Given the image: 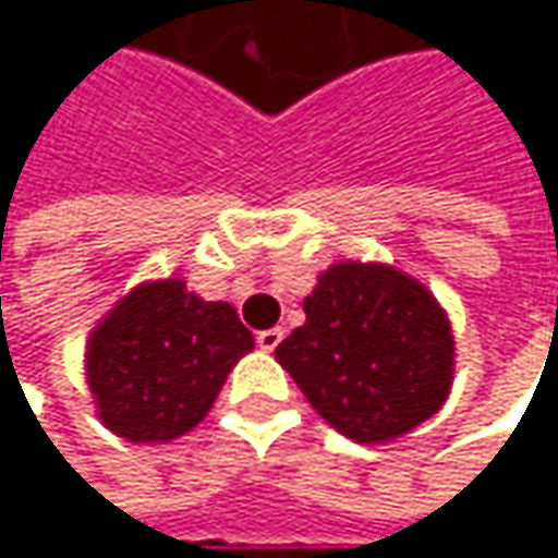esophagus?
I'll use <instances>...</instances> for the list:
<instances>
[{"mask_svg": "<svg viewBox=\"0 0 558 558\" xmlns=\"http://www.w3.org/2000/svg\"><path fill=\"white\" fill-rule=\"evenodd\" d=\"M280 339H283V329H262V332H258V345H262L265 352H275L280 345Z\"/></svg>", "mask_w": 558, "mask_h": 558, "instance_id": "34e87169", "label": "esophagus"}]
</instances>
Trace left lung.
<instances>
[{"mask_svg":"<svg viewBox=\"0 0 558 558\" xmlns=\"http://www.w3.org/2000/svg\"><path fill=\"white\" fill-rule=\"evenodd\" d=\"M275 359L310 407L355 442H390L446 403L456 339L446 310L390 265L339 262L303 300Z\"/></svg>","mask_w":558,"mask_h":558,"instance_id":"1","label":"left lung"}]
</instances>
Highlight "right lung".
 <instances>
[{
  "label": "right lung",
  "mask_w": 558,
  "mask_h": 558,
  "mask_svg": "<svg viewBox=\"0 0 558 558\" xmlns=\"http://www.w3.org/2000/svg\"><path fill=\"white\" fill-rule=\"evenodd\" d=\"M252 349L232 303L203 300L180 278L138 283L86 342L96 416L129 442H170L209 413Z\"/></svg>",
  "instance_id": "add662e5"
}]
</instances>
